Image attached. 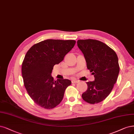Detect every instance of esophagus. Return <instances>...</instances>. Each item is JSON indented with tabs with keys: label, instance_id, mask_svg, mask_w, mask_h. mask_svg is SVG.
Listing matches in <instances>:
<instances>
[{
	"label": "esophagus",
	"instance_id": "1",
	"mask_svg": "<svg viewBox=\"0 0 134 134\" xmlns=\"http://www.w3.org/2000/svg\"><path fill=\"white\" fill-rule=\"evenodd\" d=\"M79 82V80H72L71 81L72 83H75V84H76V83H78Z\"/></svg>",
	"mask_w": 134,
	"mask_h": 134
}]
</instances>
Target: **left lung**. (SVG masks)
<instances>
[{"label": "left lung", "mask_w": 134, "mask_h": 134, "mask_svg": "<svg viewBox=\"0 0 134 134\" xmlns=\"http://www.w3.org/2000/svg\"><path fill=\"white\" fill-rule=\"evenodd\" d=\"M77 44L84 54L87 68L95 77L94 81L86 82L87 89L82 98L91 104L100 103L111 93L118 79V56L113 49L99 40H78Z\"/></svg>", "instance_id": "obj_1"}]
</instances>
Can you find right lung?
Segmentation results:
<instances>
[{
    "label": "right lung",
    "instance_id": "add662e5",
    "mask_svg": "<svg viewBox=\"0 0 134 134\" xmlns=\"http://www.w3.org/2000/svg\"><path fill=\"white\" fill-rule=\"evenodd\" d=\"M75 43L74 40L47 39L34 44L27 52L22 63V77L27 94L39 107L53 109L62 101L71 81H55L51 74L54 66L63 60Z\"/></svg>",
    "mask_w": 134,
    "mask_h": 134
}]
</instances>
